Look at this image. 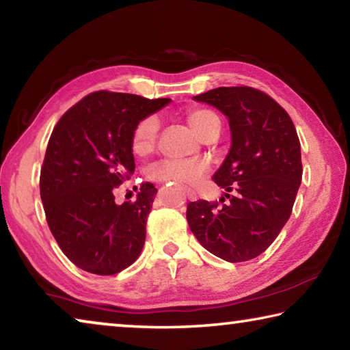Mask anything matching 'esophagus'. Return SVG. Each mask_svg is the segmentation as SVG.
<instances>
[{"mask_svg": "<svg viewBox=\"0 0 350 350\" xmlns=\"http://www.w3.org/2000/svg\"><path fill=\"white\" fill-rule=\"evenodd\" d=\"M185 193H187V196H188V199H189V200H198V194L194 193L193 189L187 188V189H185Z\"/></svg>", "mask_w": 350, "mask_h": 350, "instance_id": "34e87169", "label": "esophagus"}]
</instances>
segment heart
I'll return each instance as SVG.
<instances>
[{"label": "heart", "mask_w": 350, "mask_h": 350, "mask_svg": "<svg viewBox=\"0 0 350 350\" xmlns=\"http://www.w3.org/2000/svg\"><path fill=\"white\" fill-rule=\"evenodd\" d=\"M187 122L189 128L200 137L206 128L213 125V123L219 122V118L210 109L194 108L187 112ZM157 133L159 122L156 117H145L144 120H140L133 131V151L137 156H146L148 152H151L154 145H156ZM205 170L206 165L202 161H198V159H189V161L165 159V161L152 165L150 170V177L152 180L162 183H182V185H189V183L196 182L205 173Z\"/></svg>", "instance_id": "b5f03b06"}]
</instances>
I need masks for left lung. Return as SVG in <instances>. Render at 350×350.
<instances>
[{
  "label": "left lung",
  "mask_w": 350,
  "mask_h": 350,
  "mask_svg": "<svg viewBox=\"0 0 350 350\" xmlns=\"http://www.w3.org/2000/svg\"><path fill=\"white\" fill-rule=\"evenodd\" d=\"M193 98L228 118L232 146L213 176L230 202H189V230L217 258L253 259L267 250L292 215L303 177L298 134L286 109L253 88L224 86Z\"/></svg>",
  "instance_id": "obj_1"
}]
</instances>
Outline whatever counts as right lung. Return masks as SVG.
<instances>
[{
	"label": "right lung",
	"mask_w": 350,
	"mask_h": 350,
	"mask_svg": "<svg viewBox=\"0 0 350 350\" xmlns=\"http://www.w3.org/2000/svg\"><path fill=\"white\" fill-rule=\"evenodd\" d=\"M170 102L92 92L64 112L52 131L40 194L57 244L81 270L116 275L140 256L157 188L142 185L135 202L122 205L114 191L134 173V128Z\"/></svg>",
	"instance_id": "1"
}]
</instances>
